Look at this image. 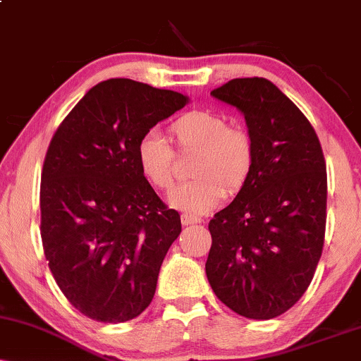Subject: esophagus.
<instances>
[{
  "label": "esophagus",
  "instance_id": "obj_1",
  "mask_svg": "<svg viewBox=\"0 0 361 361\" xmlns=\"http://www.w3.org/2000/svg\"><path fill=\"white\" fill-rule=\"evenodd\" d=\"M200 222L202 219L195 217V215H188V214L181 215V224H183V226H192V224H200Z\"/></svg>",
  "mask_w": 361,
  "mask_h": 361
}]
</instances>
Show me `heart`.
Returning <instances> with one entry per match:
<instances>
[{
  "label": "heart",
  "mask_w": 361,
  "mask_h": 361,
  "mask_svg": "<svg viewBox=\"0 0 361 361\" xmlns=\"http://www.w3.org/2000/svg\"><path fill=\"white\" fill-rule=\"evenodd\" d=\"M183 152H197L192 181L169 193V205L188 215L210 212L224 195H234L246 185L255 163L252 140L241 128L227 126L222 115L193 110L178 117L169 127ZM140 175L156 190H168L175 181V152L159 130H147L137 144Z\"/></svg>",
  "instance_id": "1"
}]
</instances>
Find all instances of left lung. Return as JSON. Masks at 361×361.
Returning a JSON list of instances; mask_svg holds the SVG:
<instances>
[{"label": "left lung", "mask_w": 361, "mask_h": 361, "mask_svg": "<svg viewBox=\"0 0 361 361\" xmlns=\"http://www.w3.org/2000/svg\"><path fill=\"white\" fill-rule=\"evenodd\" d=\"M210 94L244 115L255 163L209 224L207 279L235 314L271 319L304 295L321 258L326 161L309 120L271 81L235 78Z\"/></svg>", "instance_id": "8db88e82"}]
</instances>
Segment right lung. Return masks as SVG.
<instances>
[{
	"label": "right lung",
	"mask_w": 361,
	"mask_h": 361,
	"mask_svg": "<svg viewBox=\"0 0 361 361\" xmlns=\"http://www.w3.org/2000/svg\"><path fill=\"white\" fill-rule=\"evenodd\" d=\"M188 97L115 78L93 86L54 134L40 183V234L66 299L100 322L151 304L180 214L140 175L139 139Z\"/></svg>",
	"instance_id": "add662e5"
}]
</instances>
